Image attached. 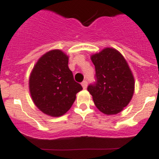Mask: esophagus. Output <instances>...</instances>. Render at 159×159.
<instances>
[{"label":"esophagus","instance_id":"esophagus-1","mask_svg":"<svg viewBox=\"0 0 159 159\" xmlns=\"http://www.w3.org/2000/svg\"><path fill=\"white\" fill-rule=\"evenodd\" d=\"M87 84H88V81H87L86 80H84V81H83L82 82H81V85H82L83 89H86Z\"/></svg>","mask_w":159,"mask_h":159}]
</instances>
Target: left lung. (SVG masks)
Instances as JSON below:
<instances>
[{
    "label": "left lung",
    "mask_w": 159,
    "mask_h": 159,
    "mask_svg": "<svg viewBox=\"0 0 159 159\" xmlns=\"http://www.w3.org/2000/svg\"><path fill=\"white\" fill-rule=\"evenodd\" d=\"M95 66V81L87 89L96 107L106 115L121 112L134 93V78L122 55L114 48H104L91 57Z\"/></svg>",
    "instance_id": "obj_1"
}]
</instances>
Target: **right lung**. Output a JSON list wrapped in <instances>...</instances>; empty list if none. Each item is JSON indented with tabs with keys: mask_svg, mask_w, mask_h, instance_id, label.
Masks as SVG:
<instances>
[{
	"mask_svg": "<svg viewBox=\"0 0 159 159\" xmlns=\"http://www.w3.org/2000/svg\"><path fill=\"white\" fill-rule=\"evenodd\" d=\"M29 86L38 109L52 117L64 115L82 89L68 67V56L60 50H52L40 58L31 72Z\"/></svg>",
	"mask_w": 159,
	"mask_h": 159,
	"instance_id": "right-lung-1",
	"label": "right lung"
}]
</instances>
